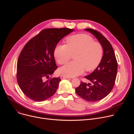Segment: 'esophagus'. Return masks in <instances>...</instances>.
I'll return each mask as SVG.
<instances>
[{
	"mask_svg": "<svg viewBox=\"0 0 134 134\" xmlns=\"http://www.w3.org/2000/svg\"><path fill=\"white\" fill-rule=\"evenodd\" d=\"M60 79L62 80H64V79H69V77H68V76H64V75H62L60 76Z\"/></svg>",
	"mask_w": 134,
	"mask_h": 134,
	"instance_id": "esophagus-1",
	"label": "esophagus"
}]
</instances>
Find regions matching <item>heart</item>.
I'll return each mask as SVG.
<instances>
[{
	"instance_id": "obj_1",
	"label": "heart",
	"mask_w": 134,
	"mask_h": 134,
	"mask_svg": "<svg viewBox=\"0 0 134 134\" xmlns=\"http://www.w3.org/2000/svg\"><path fill=\"white\" fill-rule=\"evenodd\" d=\"M66 43L55 47V58L59 65L67 64L72 55L74 61L60 68L58 70L60 74L74 77L82 74L85 70H93L100 64L103 48L100 42L94 41L92 36L86 34L71 35L67 38Z\"/></svg>"
}]
</instances>
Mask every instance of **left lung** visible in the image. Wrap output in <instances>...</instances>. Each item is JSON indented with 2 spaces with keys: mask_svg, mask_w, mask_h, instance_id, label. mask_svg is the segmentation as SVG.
<instances>
[{
  "mask_svg": "<svg viewBox=\"0 0 134 134\" xmlns=\"http://www.w3.org/2000/svg\"><path fill=\"white\" fill-rule=\"evenodd\" d=\"M85 30L98 39L103 47V55L98 67L91 74L84 77L92 84L81 81L80 86L75 88V92L87 101L96 102L106 97L112 91L115 84L118 63L113 49L106 38L94 29Z\"/></svg>",
  "mask_w": 134,
  "mask_h": 134,
  "instance_id": "8db88e82",
  "label": "left lung"
}]
</instances>
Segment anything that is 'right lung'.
I'll list each match as a JSON object with an SVG mask.
<instances>
[{
  "instance_id": "1",
  "label": "right lung",
  "mask_w": 134,
  "mask_h": 134,
  "mask_svg": "<svg viewBox=\"0 0 134 134\" xmlns=\"http://www.w3.org/2000/svg\"><path fill=\"white\" fill-rule=\"evenodd\" d=\"M73 31L69 28H49L32 37L21 51L17 64L16 77L23 93L37 102L47 100L55 93L60 78L48 79L57 66L54 50L59 41Z\"/></svg>"
}]
</instances>
